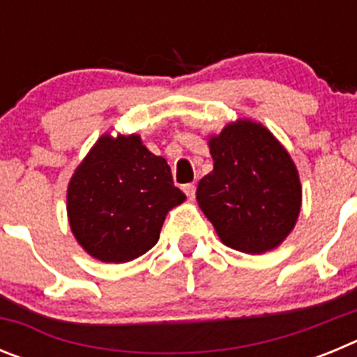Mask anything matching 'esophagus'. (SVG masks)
Returning a JSON list of instances; mask_svg holds the SVG:
<instances>
[{"instance_id": "obj_1", "label": "esophagus", "mask_w": 357, "mask_h": 357, "mask_svg": "<svg viewBox=\"0 0 357 357\" xmlns=\"http://www.w3.org/2000/svg\"><path fill=\"white\" fill-rule=\"evenodd\" d=\"M184 193L189 200H195V195H197V185L195 184H185L184 185Z\"/></svg>"}]
</instances>
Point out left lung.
<instances>
[{
  "label": "left lung",
  "mask_w": 357,
  "mask_h": 357,
  "mask_svg": "<svg viewBox=\"0 0 357 357\" xmlns=\"http://www.w3.org/2000/svg\"><path fill=\"white\" fill-rule=\"evenodd\" d=\"M214 169L197 200L227 247L263 254L279 247L301 213L302 189L288 151L263 125L239 121L209 139Z\"/></svg>",
  "instance_id": "left-lung-1"
}]
</instances>
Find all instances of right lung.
I'll return each instance as SVG.
<instances>
[{
	"mask_svg": "<svg viewBox=\"0 0 357 357\" xmlns=\"http://www.w3.org/2000/svg\"><path fill=\"white\" fill-rule=\"evenodd\" d=\"M184 200L168 162L139 135H103L69 182V225L87 254L127 263L159 241L168 211Z\"/></svg>",
	"mask_w": 357,
	"mask_h": 357,
	"instance_id": "right-lung-1",
	"label": "right lung"
}]
</instances>
